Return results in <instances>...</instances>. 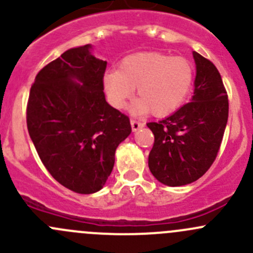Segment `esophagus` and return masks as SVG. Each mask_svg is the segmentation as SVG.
Masks as SVG:
<instances>
[{"label": "esophagus", "instance_id": "1", "mask_svg": "<svg viewBox=\"0 0 253 253\" xmlns=\"http://www.w3.org/2000/svg\"><path fill=\"white\" fill-rule=\"evenodd\" d=\"M131 126H132V131H138L141 127L144 126V122H141V121H138V120L132 119L131 120Z\"/></svg>", "mask_w": 253, "mask_h": 253}]
</instances>
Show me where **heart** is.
Wrapping results in <instances>:
<instances>
[{"mask_svg": "<svg viewBox=\"0 0 253 253\" xmlns=\"http://www.w3.org/2000/svg\"><path fill=\"white\" fill-rule=\"evenodd\" d=\"M193 78V66L187 58L141 52L125 57L119 70L106 72L103 84L109 103L115 108H124L137 88L139 98L132 105V111L165 116L182 105L192 88Z\"/></svg>", "mask_w": 253, "mask_h": 253, "instance_id": "heart-1", "label": "heart"}]
</instances>
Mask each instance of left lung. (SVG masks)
Returning <instances> with one entry per match:
<instances>
[{
	"instance_id": "1",
	"label": "left lung",
	"mask_w": 253,
	"mask_h": 253,
	"mask_svg": "<svg viewBox=\"0 0 253 253\" xmlns=\"http://www.w3.org/2000/svg\"><path fill=\"white\" fill-rule=\"evenodd\" d=\"M192 101L167 119L148 122L154 144L148 165L158 181L183 186L202 177L220 149L229 116L228 93L214 63L198 52Z\"/></svg>"
}]
</instances>
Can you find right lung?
I'll return each instance as SVG.
<instances>
[{
	"instance_id": "add662e5",
	"label": "right lung",
	"mask_w": 253,
	"mask_h": 253,
	"mask_svg": "<svg viewBox=\"0 0 253 253\" xmlns=\"http://www.w3.org/2000/svg\"><path fill=\"white\" fill-rule=\"evenodd\" d=\"M89 48H70L44 66L27 104L28 132L44 167L58 183L82 195L105 185L115 150L132 131L128 116L106 103V61Z\"/></svg>"
}]
</instances>
